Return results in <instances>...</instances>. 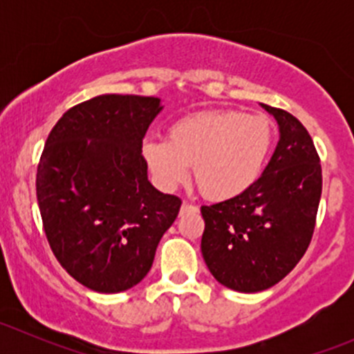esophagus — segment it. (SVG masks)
Segmentation results:
<instances>
[{"label":"esophagus","mask_w":354,"mask_h":354,"mask_svg":"<svg viewBox=\"0 0 354 354\" xmlns=\"http://www.w3.org/2000/svg\"><path fill=\"white\" fill-rule=\"evenodd\" d=\"M181 212H198V205H194V203L185 202L183 205H181Z\"/></svg>","instance_id":"esophagus-1"}]
</instances>
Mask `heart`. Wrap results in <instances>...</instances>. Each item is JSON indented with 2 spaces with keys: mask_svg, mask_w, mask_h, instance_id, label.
Here are the masks:
<instances>
[{
  "mask_svg": "<svg viewBox=\"0 0 354 354\" xmlns=\"http://www.w3.org/2000/svg\"><path fill=\"white\" fill-rule=\"evenodd\" d=\"M272 142V124L263 114L200 111L174 121L167 140H144L142 154L154 180L166 190L183 183L192 166L205 197L226 200L259 180Z\"/></svg>",
  "mask_w": 354,
  "mask_h": 354,
  "instance_id": "heart-1",
  "label": "heart"
}]
</instances>
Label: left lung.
<instances>
[{
    "label": "left lung",
    "instance_id": "left-lung-1",
    "mask_svg": "<svg viewBox=\"0 0 354 354\" xmlns=\"http://www.w3.org/2000/svg\"><path fill=\"white\" fill-rule=\"evenodd\" d=\"M279 124V142L262 176L243 194L202 205V255L223 286L272 288L312 241L322 195L320 157L306 128L288 111L262 104Z\"/></svg>",
    "mask_w": 354,
    "mask_h": 354
}]
</instances>
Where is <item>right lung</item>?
I'll return each instance as SVG.
<instances>
[{"label": "right lung", "instance_id": "right-lung-1", "mask_svg": "<svg viewBox=\"0 0 354 354\" xmlns=\"http://www.w3.org/2000/svg\"><path fill=\"white\" fill-rule=\"evenodd\" d=\"M160 99L104 94L68 109L37 166L42 226L63 269L97 292H120L151 270L181 198L147 180L142 140Z\"/></svg>", "mask_w": 354, "mask_h": 354}]
</instances>
